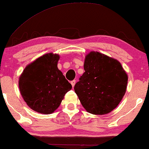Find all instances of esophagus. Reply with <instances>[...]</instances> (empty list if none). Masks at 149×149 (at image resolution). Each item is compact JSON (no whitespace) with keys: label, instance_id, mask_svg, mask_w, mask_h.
I'll use <instances>...</instances> for the list:
<instances>
[{"label":"esophagus","instance_id":"obj_1","mask_svg":"<svg viewBox=\"0 0 149 149\" xmlns=\"http://www.w3.org/2000/svg\"><path fill=\"white\" fill-rule=\"evenodd\" d=\"M70 83H71V85H72V87H74V85H75V83H76V81L75 80H73V81H72L70 82Z\"/></svg>","mask_w":149,"mask_h":149}]
</instances>
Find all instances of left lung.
<instances>
[{"mask_svg":"<svg viewBox=\"0 0 149 149\" xmlns=\"http://www.w3.org/2000/svg\"><path fill=\"white\" fill-rule=\"evenodd\" d=\"M85 72L74 91L88 113L102 115L119 105L126 92L128 77L116 59L97 52L86 55Z\"/></svg>","mask_w":149,"mask_h":149,"instance_id":"left-lung-1","label":"left lung"}]
</instances>
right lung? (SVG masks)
Returning a JSON list of instances; mask_svg holds the SVG:
<instances>
[{"label": "right lung", "instance_id": "right-lung-1", "mask_svg": "<svg viewBox=\"0 0 149 149\" xmlns=\"http://www.w3.org/2000/svg\"><path fill=\"white\" fill-rule=\"evenodd\" d=\"M59 59L58 54H45L26 66L19 76L22 96L28 107L37 113H54L72 89L58 68Z\"/></svg>", "mask_w": 149, "mask_h": 149}]
</instances>
